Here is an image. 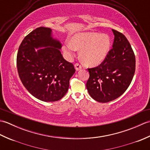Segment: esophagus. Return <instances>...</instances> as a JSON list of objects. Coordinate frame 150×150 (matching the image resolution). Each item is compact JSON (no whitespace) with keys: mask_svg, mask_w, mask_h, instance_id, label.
Returning <instances> with one entry per match:
<instances>
[{"mask_svg":"<svg viewBox=\"0 0 150 150\" xmlns=\"http://www.w3.org/2000/svg\"><path fill=\"white\" fill-rule=\"evenodd\" d=\"M75 69L77 71H79V70H80L82 68V66L79 63H75Z\"/></svg>","mask_w":150,"mask_h":150,"instance_id":"esophagus-1","label":"esophagus"}]
</instances>
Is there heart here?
I'll return each instance as SVG.
<instances>
[{"label": "heart", "mask_w": 150, "mask_h": 150, "mask_svg": "<svg viewBox=\"0 0 150 150\" xmlns=\"http://www.w3.org/2000/svg\"><path fill=\"white\" fill-rule=\"evenodd\" d=\"M110 39L108 35L87 32L75 34L71 42L64 43L63 50L69 57L74 55L76 50H81V57L86 64L97 66L103 61L109 52Z\"/></svg>", "instance_id": "b5f03b06"}]
</instances>
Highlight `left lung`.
I'll return each instance as SVG.
<instances>
[{
	"instance_id": "8db88e82",
	"label": "left lung",
	"mask_w": 150,
	"mask_h": 150,
	"mask_svg": "<svg viewBox=\"0 0 150 150\" xmlns=\"http://www.w3.org/2000/svg\"><path fill=\"white\" fill-rule=\"evenodd\" d=\"M112 31V48L100 64L88 68V93L94 100L103 103L122 95L131 84L135 71V56L129 41L122 33Z\"/></svg>"
}]
</instances>
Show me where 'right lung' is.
I'll return each instance as SVG.
<instances>
[{
	"mask_svg": "<svg viewBox=\"0 0 150 150\" xmlns=\"http://www.w3.org/2000/svg\"><path fill=\"white\" fill-rule=\"evenodd\" d=\"M51 33L49 28H36L24 37L17 56L22 83L33 96L44 102L61 99L75 72L74 65L64 59L59 50L61 44ZM47 47L35 52L34 47Z\"/></svg>",
	"mask_w": 150,
	"mask_h": 150,
	"instance_id": "right-lung-1",
	"label": "right lung"
}]
</instances>
